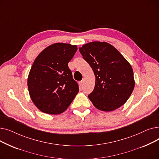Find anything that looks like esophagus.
<instances>
[{"instance_id":"34e87169","label":"esophagus","mask_w":159,"mask_h":159,"mask_svg":"<svg viewBox=\"0 0 159 159\" xmlns=\"http://www.w3.org/2000/svg\"><path fill=\"white\" fill-rule=\"evenodd\" d=\"M84 80H82L79 82V85L80 87H82L83 86H84Z\"/></svg>"}]
</instances>
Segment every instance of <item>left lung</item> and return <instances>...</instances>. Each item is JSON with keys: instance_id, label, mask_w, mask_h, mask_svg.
Listing matches in <instances>:
<instances>
[{"instance_id": "8db88e82", "label": "left lung", "mask_w": 159, "mask_h": 159, "mask_svg": "<svg viewBox=\"0 0 159 159\" xmlns=\"http://www.w3.org/2000/svg\"><path fill=\"white\" fill-rule=\"evenodd\" d=\"M84 59L95 76L93 91L89 95L97 109L113 111L126 102L135 87L133 71L129 63L112 45L92 42L79 48Z\"/></svg>"}]
</instances>
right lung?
<instances>
[{"mask_svg": "<svg viewBox=\"0 0 159 159\" xmlns=\"http://www.w3.org/2000/svg\"><path fill=\"white\" fill-rule=\"evenodd\" d=\"M77 50L75 45L56 43L45 48L35 58L28 78L29 93L39 110L60 114L79 92L68 62Z\"/></svg>", "mask_w": 159, "mask_h": 159, "instance_id": "add662e5", "label": "right lung"}]
</instances>
